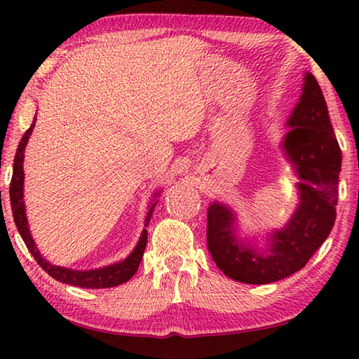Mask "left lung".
<instances>
[{
    "instance_id": "obj_1",
    "label": "left lung",
    "mask_w": 359,
    "mask_h": 359,
    "mask_svg": "<svg viewBox=\"0 0 359 359\" xmlns=\"http://www.w3.org/2000/svg\"><path fill=\"white\" fill-rule=\"evenodd\" d=\"M36 125V117L29 128L25 131V135L22 136L19 147H17V154L14 158V171H12V179H11V187H9V196H11V209L12 215H14L15 226L19 229L23 242L28 248V252L33 255V258L38 261V264L44 269L48 276L55 278L58 282L74 285V287L81 288H111L117 287L125 282H128L130 278L136 274L137 266L141 263L145 244H147V229H142L141 238L135 250L131 252L128 258H125L120 263H115L106 267H100V269L93 271H74L71 267H63L58 264H53L44 258L39 252V248L36 247L34 241L32 238V233H29L28 228V220L25 214V201H23V180H25V172H23V155H25V147L29 136L34 130ZM155 204L151 205L147 217H145V224L144 226H149L151 212H154ZM223 263L218 261V267L223 271Z\"/></svg>"
}]
</instances>
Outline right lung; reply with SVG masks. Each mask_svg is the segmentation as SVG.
<instances>
[{
	"instance_id": "right-lung-1",
	"label": "right lung",
	"mask_w": 359,
	"mask_h": 359,
	"mask_svg": "<svg viewBox=\"0 0 359 359\" xmlns=\"http://www.w3.org/2000/svg\"><path fill=\"white\" fill-rule=\"evenodd\" d=\"M318 100L302 95L288 121L293 130L283 149L299 177V205L287 226L276 233L269 250H241L231 236L234 214L220 203L210 204L209 252L217 266L218 261L223 263V272L234 280L252 285L282 280L302 269L331 233L342 155L325 102Z\"/></svg>"
}]
</instances>
